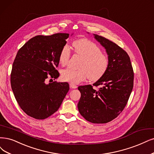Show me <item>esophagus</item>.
I'll list each match as a JSON object with an SVG mask.
<instances>
[{
    "label": "esophagus",
    "instance_id": "1",
    "mask_svg": "<svg viewBox=\"0 0 154 154\" xmlns=\"http://www.w3.org/2000/svg\"><path fill=\"white\" fill-rule=\"evenodd\" d=\"M70 88H72V89H75V88H77V86H76L75 84H72V83L70 84Z\"/></svg>",
    "mask_w": 154,
    "mask_h": 154
}]
</instances>
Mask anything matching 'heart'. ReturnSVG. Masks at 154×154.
Segmentation results:
<instances>
[{
    "label": "heart",
    "instance_id": "heart-1",
    "mask_svg": "<svg viewBox=\"0 0 154 154\" xmlns=\"http://www.w3.org/2000/svg\"><path fill=\"white\" fill-rule=\"evenodd\" d=\"M74 53L82 58L77 70L66 68L61 72L62 79L72 84H78L88 78L91 81H96L103 77L109 66V59L102 53L101 49L94 42L87 38H81L72 44ZM70 58L69 48L66 45L60 53L59 61L66 66Z\"/></svg>",
    "mask_w": 154,
    "mask_h": 154
}]
</instances>
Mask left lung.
Listing matches in <instances>:
<instances>
[{"label": "left lung", "mask_w": 154, "mask_h": 154, "mask_svg": "<svg viewBox=\"0 0 154 154\" xmlns=\"http://www.w3.org/2000/svg\"><path fill=\"white\" fill-rule=\"evenodd\" d=\"M96 41L106 49L109 66L105 75L91 85L78 89L81 96L77 106L88 121L105 124L116 119L126 106L133 88L134 72L128 53L116 43L94 34Z\"/></svg>", "instance_id": "obj_1"}]
</instances>
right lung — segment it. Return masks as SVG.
Segmentation results:
<instances>
[{
  "label": "right lung",
  "instance_id": "add662e5",
  "mask_svg": "<svg viewBox=\"0 0 154 154\" xmlns=\"http://www.w3.org/2000/svg\"><path fill=\"white\" fill-rule=\"evenodd\" d=\"M69 37L58 33L37 35L19 49L13 64L11 85L21 109L28 116L45 119L58 110L69 90L67 82L46 84L47 79H57L56 67L59 55Z\"/></svg>",
  "mask_w": 154,
  "mask_h": 154
}]
</instances>
